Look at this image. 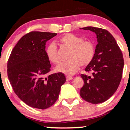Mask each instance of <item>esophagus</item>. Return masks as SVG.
<instances>
[{"label": "esophagus", "mask_w": 130, "mask_h": 130, "mask_svg": "<svg viewBox=\"0 0 130 130\" xmlns=\"http://www.w3.org/2000/svg\"><path fill=\"white\" fill-rule=\"evenodd\" d=\"M73 76H66V79L67 80H70L73 79Z\"/></svg>", "instance_id": "esophagus-1"}]
</instances>
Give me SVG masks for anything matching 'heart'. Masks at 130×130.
<instances>
[{"instance_id": "b5f03b06", "label": "heart", "mask_w": 130, "mask_h": 130, "mask_svg": "<svg viewBox=\"0 0 130 130\" xmlns=\"http://www.w3.org/2000/svg\"><path fill=\"white\" fill-rule=\"evenodd\" d=\"M61 44L69 47L68 60L61 62L56 67V70L68 75L74 74L78 71L80 65L86 67L91 63L95 55V44L91 40H84L83 37L73 34H66L58 38ZM46 55L48 60L53 63L59 61L57 46L51 43L46 47Z\"/></svg>"}]
</instances>
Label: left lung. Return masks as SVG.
Listing matches in <instances>:
<instances>
[{"mask_svg":"<svg viewBox=\"0 0 130 130\" xmlns=\"http://www.w3.org/2000/svg\"><path fill=\"white\" fill-rule=\"evenodd\" d=\"M95 32L98 44L93 60L81 74L84 86L80 90L83 99L92 104L104 102L117 90L122 77L124 60L114 37L106 30L94 27L82 28Z\"/></svg>","mask_w":130,"mask_h":130,"instance_id":"1","label":"left lung"}]
</instances>
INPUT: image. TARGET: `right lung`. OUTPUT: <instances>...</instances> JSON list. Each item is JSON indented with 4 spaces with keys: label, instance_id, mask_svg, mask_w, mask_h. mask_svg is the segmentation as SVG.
I'll use <instances>...</instances> for the list:
<instances>
[{
    "label": "right lung",
    "instance_id": "right-lung-1",
    "mask_svg": "<svg viewBox=\"0 0 130 130\" xmlns=\"http://www.w3.org/2000/svg\"><path fill=\"white\" fill-rule=\"evenodd\" d=\"M56 33L33 31L24 35L11 51L7 74L14 93L32 108L45 109L59 98L66 81L62 73L49 75L50 60L46 55V41Z\"/></svg>",
    "mask_w": 130,
    "mask_h": 130
}]
</instances>
